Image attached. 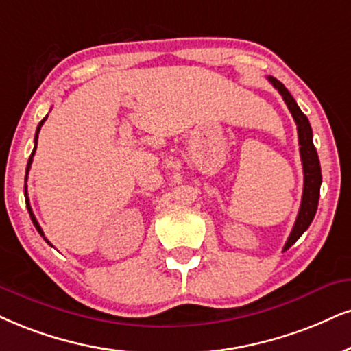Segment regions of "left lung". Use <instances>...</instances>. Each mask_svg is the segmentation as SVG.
Segmentation results:
<instances>
[{"mask_svg": "<svg viewBox=\"0 0 351 351\" xmlns=\"http://www.w3.org/2000/svg\"><path fill=\"white\" fill-rule=\"evenodd\" d=\"M268 81L274 84L275 89H278V93L283 97L285 104L288 106L289 112H291L293 119H295L296 127H298V140H300V154L302 161V172H304V189H302V198H301V206L300 213H298L296 223L291 229V234H289L287 244H285L283 250L291 247L295 242L302 236V232L309 228V224L313 223L315 211H317V203H319V193H321V184H322V174H321V162H319L317 151L313 143V128L308 117L302 114V110L298 107L295 99H293L289 90L280 83L278 80L274 76H268Z\"/></svg>", "mask_w": 351, "mask_h": 351, "instance_id": "1", "label": "left lung"}]
</instances>
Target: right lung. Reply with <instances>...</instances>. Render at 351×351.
Returning <instances> with one entry per match:
<instances>
[{"instance_id":"right-lung-1","label":"right lung","mask_w":351,"mask_h":351,"mask_svg":"<svg viewBox=\"0 0 351 351\" xmlns=\"http://www.w3.org/2000/svg\"><path fill=\"white\" fill-rule=\"evenodd\" d=\"M47 120V117L45 119L42 120L40 123H38V127H37V130H36V138H34V143H36V145H34V151H32V154H30V158H29V161H27V169H25V180H27V174H29V169H30V164H32V158H34V154H36V148H37V140H38V132H40V127L43 125V122H45ZM24 195H25V205H27V210H29V215H30V219H32V223H34V226H36V229L38 231V234H40L43 239H45V242H49L47 241V237L43 236V231H42V228L38 226V223H37V219H36V216H34V213H32V208H30V205H29V197H27V185H24ZM50 244V242H49Z\"/></svg>"}]
</instances>
